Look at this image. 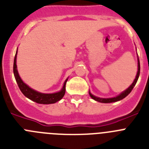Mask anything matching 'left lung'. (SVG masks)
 <instances>
[{
  "label": "left lung",
  "mask_w": 149,
  "mask_h": 149,
  "mask_svg": "<svg viewBox=\"0 0 149 149\" xmlns=\"http://www.w3.org/2000/svg\"><path fill=\"white\" fill-rule=\"evenodd\" d=\"M138 71H137V73H136V75L135 79H134V82L132 83L131 86H129L127 89H126L125 90L123 91L122 93L119 95L116 96V97H113V98H99V97H97V96H95L93 95L92 93H90L89 91V94L90 95V97L93 99H94L95 101H98V102H101V103H112V102H116V101H120V100L123 99L125 98L127 95H128L130 94L131 91H132L133 88L134 87V86L136 85V82H137V80L139 78V73H140V65H139V57H138Z\"/></svg>",
  "instance_id": "1"
}]
</instances>
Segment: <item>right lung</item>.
I'll use <instances>...</instances> for the list:
<instances>
[{"label":"right lung","mask_w":149,"mask_h":149,"mask_svg":"<svg viewBox=\"0 0 149 149\" xmlns=\"http://www.w3.org/2000/svg\"><path fill=\"white\" fill-rule=\"evenodd\" d=\"M18 51H16L15 58H14V63H13V73L15 76V81H16L18 86L24 95L29 99L32 100L34 102H36L38 104H54L63 98L65 93V84H66L68 78L66 79L63 84V88L61 90L54 93H42L38 91L34 90L32 88L27 86L25 83H24L22 80L21 77L19 76V74L18 72L16 65V58Z\"/></svg>","instance_id":"1"}]
</instances>
